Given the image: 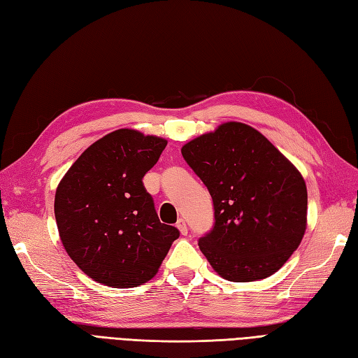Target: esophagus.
Instances as JSON below:
<instances>
[{
	"instance_id": "34e87169",
	"label": "esophagus",
	"mask_w": 358,
	"mask_h": 358,
	"mask_svg": "<svg viewBox=\"0 0 358 358\" xmlns=\"http://www.w3.org/2000/svg\"><path fill=\"white\" fill-rule=\"evenodd\" d=\"M177 228L180 230V233L182 234V236H186L187 234V224L185 222V219H180V221L177 222Z\"/></svg>"
}]
</instances>
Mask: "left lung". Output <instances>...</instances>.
<instances>
[{
	"label": "left lung",
	"mask_w": 358,
	"mask_h": 358,
	"mask_svg": "<svg viewBox=\"0 0 358 358\" xmlns=\"http://www.w3.org/2000/svg\"><path fill=\"white\" fill-rule=\"evenodd\" d=\"M181 154L213 199V228L198 241L212 268L236 282L271 277L306 233L307 187L299 171L242 122L219 125Z\"/></svg>",
	"instance_id": "obj_1"
}]
</instances>
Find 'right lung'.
Segmentation results:
<instances>
[{
    "label": "right lung",
    "mask_w": 358,
    "mask_h": 358,
    "mask_svg": "<svg viewBox=\"0 0 358 358\" xmlns=\"http://www.w3.org/2000/svg\"><path fill=\"white\" fill-rule=\"evenodd\" d=\"M166 143L121 128L92 143L59 182L54 215L62 243L92 280L141 286L178 239L176 227L160 222L142 181Z\"/></svg>",
    "instance_id": "add662e5"
}]
</instances>
